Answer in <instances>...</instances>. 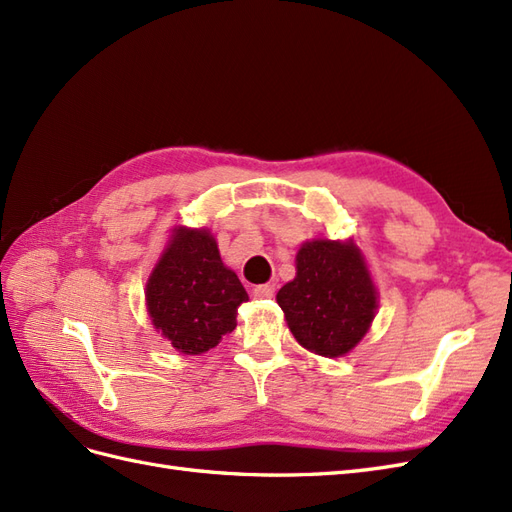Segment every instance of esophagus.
<instances>
[{
	"label": "esophagus",
	"instance_id": "1",
	"mask_svg": "<svg viewBox=\"0 0 512 512\" xmlns=\"http://www.w3.org/2000/svg\"><path fill=\"white\" fill-rule=\"evenodd\" d=\"M252 294H254V299H271L273 294H275V286H271V284L256 286Z\"/></svg>",
	"mask_w": 512,
	"mask_h": 512
}]
</instances>
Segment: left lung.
<instances>
[{"mask_svg":"<svg viewBox=\"0 0 512 512\" xmlns=\"http://www.w3.org/2000/svg\"><path fill=\"white\" fill-rule=\"evenodd\" d=\"M297 342L320 356H344L361 342L378 292L354 241L314 239L297 252V275L277 292Z\"/></svg>","mask_w":512,"mask_h":512,"instance_id":"1","label":"left lung"}]
</instances>
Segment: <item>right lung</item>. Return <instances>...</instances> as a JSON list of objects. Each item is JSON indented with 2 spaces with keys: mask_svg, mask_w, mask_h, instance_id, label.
<instances>
[{
  "mask_svg": "<svg viewBox=\"0 0 512 512\" xmlns=\"http://www.w3.org/2000/svg\"><path fill=\"white\" fill-rule=\"evenodd\" d=\"M153 327L183 354H203L237 327L247 292L207 228H173L147 288Z\"/></svg>",
  "mask_w": 512,
  "mask_h": 512,
  "instance_id": "right-lung-1",
  "label": "right lung"
}]
</instances>
